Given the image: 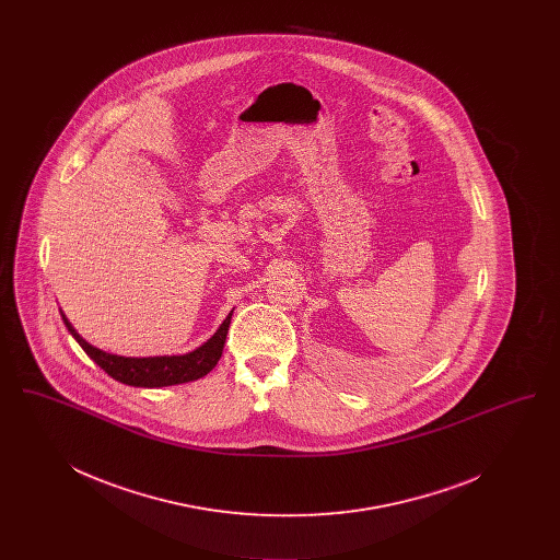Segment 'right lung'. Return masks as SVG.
<instances>
[{
    "instance_id": "obj_1",
    "label": "right lung",
    "mask_w": 560,
    "mask_h": 560,
    "mask_svg": "<svg viewBox=\"0 0 560 560\" xmlns=\"http://www.w3.org/2000/svg\"><path fill=\"white\" fill-rule=\"evenodd\" d=\"M231 317H233V311L229 313L226 319L222 320V325L215 329L212 338L206 345L195 348L192 352L174 354V357H142V359L119 357V354H110L101 348L92 347L90 342H85L81 338L65 315H62V320H65L67 329L71 331V336L78 340V345L85 350V354L98 368H103L113 380L128 384V386H138V388H161V386L192 382V380H199L212 372L218 359L222 357Z\"/></svg>"
}]
</instances>
